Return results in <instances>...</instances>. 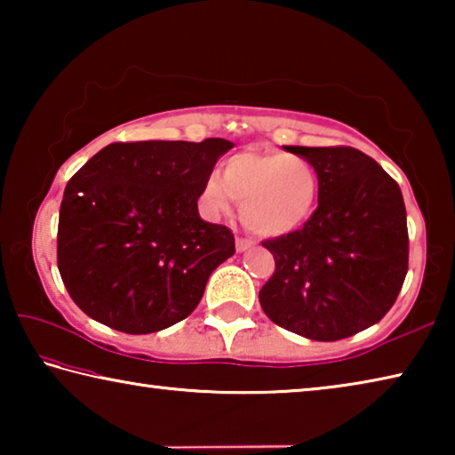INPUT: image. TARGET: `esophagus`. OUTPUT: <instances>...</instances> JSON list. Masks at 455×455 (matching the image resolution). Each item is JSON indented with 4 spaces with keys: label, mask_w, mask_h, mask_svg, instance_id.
<instances>
[{
    "label": "esophagus",
    "mask_w": 455,
    "mask_h": 455,
    "mask_svg": "<svg viewBox=\"0 0 455 455\" xmlns=\"http://www.w3.org/2000/svg\"><path fill=\"white\" fill-rule=\"evenodd\" d=\"M252 244H255V241H252V238H243V236L236 238V251H238V252L251 249Z\"/></svg>",
    "instance_id": "34e87169"
}]
</instances>
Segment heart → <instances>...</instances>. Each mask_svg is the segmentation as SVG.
Returning <instances> with one entry per match:
<instances>
[{
	"instance_id": "1",
	"label": "heart",
	"mask_w": 455,
	"mask_h": 455,
	"mask_svg": "<svg viewBox=\"0 0 455 455\" xmlns=\"http://www.w3.org/2000/svg\"><path fill=\"white\" fill-rule=\"evenodd\" d=\"M241 200V219L260 236H287L311 220L319 203V174L297 154L243 150L225 160L222 174L204 176L198 204L220 219Z\"/></svg>"
}]
</instances>
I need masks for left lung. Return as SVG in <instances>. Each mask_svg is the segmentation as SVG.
<instances>
[{"mask_svg": "<svg viewBox=\"0 0 455 455\" xmlns=\"http://www.w3.org/2000/svg\"><path fill=\"white\" fill-rule=\"evenodd\" d=\"M319 174V206L297 233L265 241L275 273L259 292L276 325L337 341L383 319L407 275L410 238L397 182L349 146H284Z\"/></svg>", "mask_w": 455, "mask_h": 455, "instance_id": "8db88e82", "label": "left lung"}]
</instances>
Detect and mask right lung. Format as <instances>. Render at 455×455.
<instances>
[{"label": "right lung", "instance_id": "1", "mask_svg": "<svg viewBox=\"0 0 455 455\" xmlns=\"http://www.w3.org/2000/svg\"><path fill=\"white\" fill-rule=\"evenodd\" d=\"M203 142H114L64 190L58 268L80 309L122 333L146 335L196 309L211 273L235 255L227 227L200 219L198 190L233 148Z\"/></svg>", "mask_w": 455, "mask_h": 455}]
</instances>
